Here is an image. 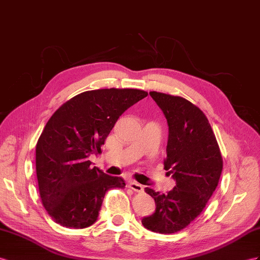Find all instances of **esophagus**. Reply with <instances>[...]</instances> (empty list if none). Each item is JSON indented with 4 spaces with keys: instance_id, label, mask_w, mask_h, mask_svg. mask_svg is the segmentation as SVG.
<instances>
[{
    "instance_id": "esophagus-1",
    "label": "esophagus",
    "mask_w": 260,
    "mask_h": 260,
    "mask_svg": "<svg viewBox=\"0 0 260 260\" xmlns=\"http://www.w3.org/2000/svg\"><path fill=\"white\" fill-rule=\"evenodd\" d=\"M128 187H129L132 190H134L135 192H143V190H144L142 184H139V183L134 182V181H131L129 184H128Z\"/></svg>"
}]
</instances>
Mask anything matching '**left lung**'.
Masks as SVG:
<instances>
[{
	"label": "left lung",
	"instance_id": "obj_1",
	"mask_svg": "<svg viewBox=\"0 0 260 260\" xmlns=\"http://www.w3.org/2000/svg\"><path fill=\"white\" fill-rule=\"evenodd\" d=\"M168 123L165 169L176 180L167 194L145 188L154 198L156 210L142 223L146 229L172 234L198 217L215 191L223 159L209 119L198 106L181 96L149 92Z\"/></svg>",
	"mask_w": 260,
	"mask_h": 260
}]
</instances>
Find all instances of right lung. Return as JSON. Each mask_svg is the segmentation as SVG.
<instances>
[{"label": "right lung", "instance_id": "obj_1", "mask_svg": "<svg viewBox=\"0 0 260 260\" xmlns=\"http://www.w3.org/2000/svg\"><path fill=\"white\" fill-rule=\"evenodd\" d=\"M148 93L137 89H100L73 96L46 124L36 145V174L43 205L63 228L94 223L106 192L125 187L121 177L91 167L89 156L101 146L118 117Z\"/></svg>", "mask_w": 260, "mask_h": 260}]
</instances>
